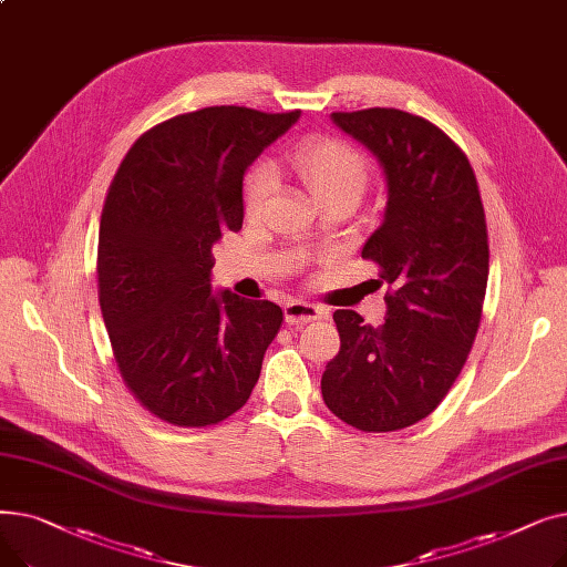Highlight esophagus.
I'll return each instance as SVG.
<instances>
[{"instance_id":"34e87169","label":"esophagus","mask_w":567,"mask_h":567,"mask_svg":"<svg viewBox=\"0 0 567 567\" xmlns=\"http://www.w3.org/2000/svg\"><path fill=\"white\" fill-rule=\"evenodd\" d=\"M326 315H329V312H326V308L308 303V301H289V303H285V319H287V323H293V326H303V323L323 319Z\"/></svg>"}]
</instances>
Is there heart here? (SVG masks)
Returning a JSON list of instances; mask_svg holds the SVG:
<instances>
[{"mask_svg":"<svg viewBox=\"0 0 567 567\" xmlns=\"http://www.w3.org/2000/svg\"><path fill=\"white\" fill-rule=\"evenodd\" d=\"M289 165L303 178V184L319 199V204L349 197L359 202L368 186V161L365 156L347 144L344 140L317 135L308 137L293 148ZM276 186V169L268 163L250 167L244 186L246 212L252 216L264 206L266 197Z\"/></svg>","mask_w":567,"mask_h":567,"instance_id":"heart-1","label":"heart"}]
</instances>
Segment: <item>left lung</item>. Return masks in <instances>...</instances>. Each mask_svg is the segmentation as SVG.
I'll use <instances>...</instances> for the list:
<instances>
[{
  "mask_svg": "<svg viewBox=\"0 0 567 567\" xmlns=\"http://www.w3.org/2000/svg\"><path fill=\"white\" fill-rule=\"evenodd\" d=\"M344 133L377 156L389 202L363 246L389 285V317L363 323L336 310L340 351L321 395L361 432L419 423L449 395L478 333L489 276L485 208L473 167L439 126L395 107L333 112Z\"/></svg>",
  "mask_w": 567,
  "mask_h": 567,
  "instance_id": "left-lung-1",
  "label": "left lung"
}]
</instances>
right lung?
Here are the masks:
<instances>
[{"label": "right lung", "mask_w": 567, "mask_h": 567, "mask_svg": "<svg viewBox=\"0 0 567 567\" xmlns=\"http://www.w3.org/2000/svg\"><path fill=\"white\" fill-rule=\"evenodd\" d=\"M216 105L146 131L99 231V301L133 398L176 427L218 425L259 379L280 306L212 291V248L244 225V174L299 118Z\"/></svg>", "instance_id": "right-lung-1"}]
</instances>
